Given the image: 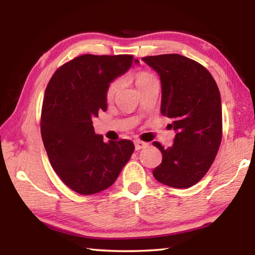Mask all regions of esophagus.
<instances>
[{"mask_svg": "<svg viewBox=\"0 0 255 255\" xmlns=\"http://www.w3.org/2000/svg\"><path fill=\"white\" fill-rule=\"evenodd\" d=\"M147 145H148V144L145 143V141L135 140V148H136V150H139V149H141V148H145Z\"/></svg>", "mask_w": 255, "mask_h": 255, "instance_id": "esophagus-1", "label": "esophagus"}]
</instances>
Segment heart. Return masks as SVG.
Masks as SVG:
<instances>
[{
  "label": "heart",
  "mask_w": 255,
  "mask_h": 255,
  "mask_svg": "<svg viewBox=\"0 0 255 255\" xmlns=\"http://www.w3.org/2000/svg\"><path fill=\"white\" fill-rule=\"evenodd\" d=\"M154 80H156L155 79V76L152 74V73H149L147 71L138 72L135 75V83L138 89H140L141 86H144L145 84H147ZM122 83H123L122 79H115L114 81L110 82L106 90V98L108 100H111V99L115 97V94L117 93V91L120 89V86H122Z\"/></svg>",
  "instance_id": "b5f03b06"
}]
</instances>
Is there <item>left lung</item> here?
<instances>
[{"label":"left lung","instance_id":"1","mask_svg":"<svg viewBox=\"0 0 255 255\" xmlns=\"http://www.w3.org/2000/svg\"><path fill=\"white\" fill-rule=\"evenodd\" d=\"M162 83L161 114L172 120L174 143L161 150L162 163L153 170L158 182L190 188L204 178L217 155L223 136L222 101L214 77L196 60L179 54L147 56Z\"/></svg>","mask_w":255,"mask_h":255}]
</instances>
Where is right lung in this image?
I'll return each mask as SVG.
<instances>
[{"instance_id": "obj_1", "label": "right lung", "mask_w": 255, "mask_h": 255, "mask_svg": "<svg viewBox=\"0 0 255 255\" xmlns=\"http://www.w3.org/2000/svg\"><path fill=\"white\" fill-rule=\"evenodd\" d=\"M132 62L131 55H82L60 66L46 88L42 141L56 174L80 195L114 184L135 149L128 139L105 143L92 123L99 111L107 110L108 85Z\"/></svg>"}]
</instances>
